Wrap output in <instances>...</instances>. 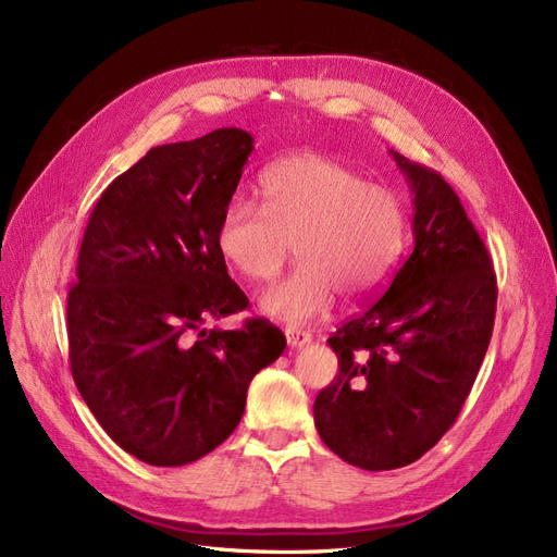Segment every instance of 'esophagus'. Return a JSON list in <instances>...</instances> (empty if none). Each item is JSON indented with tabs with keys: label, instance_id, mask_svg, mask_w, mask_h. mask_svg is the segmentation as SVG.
<instances>
[{
	"label": "esophagus",
	"instance_id": "34e87169",
	"mask_svg": "<svg viewBox=\"0 0 557 557\" xmlns=\"http://www.w3.org/2000/svg\"><path fill=\"white\" fill-rule=\"evenodd\" d=\"M284 335H286V343H289L292 347H302V345H308L310 339H312V333H310V331L294 329V326L284 329Z\"/></svg>",
	"mask_w": 557,
	"mask_h": 557
}]
</instances>
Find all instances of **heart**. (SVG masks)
Here are the masks:
<instances>
[{
	"label": "heart",
	"mask_w": 557,
	"mask_h": 557,
	"mask_svg": "<svg viewBox=\"0 0 557 557\" xmlns=\"http://www.w3.org/2000/svg\"><path fill=\"white\" fill-rule=\"evenodd\" d=\"M259 194L261 210L243 199L226 203L218 249L247 280L271 282L294 245L296 271L261 296V310L275 319L310 321L331 308L335 289L347 298L372 294L403 255L400 196L331 157L300 152L275 161Z\"/></svg>",
	"instance_id": "obj_1"
}]
</instances>
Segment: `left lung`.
<instances>
[{
  "label": "left lung",
  "instance_id": "1",
  "mask_svg": "<svg viewBox=\"0 0 557 557\" xmlns=\"http://www.w3.org/2000/svg\"><path fill=\"white\" fill-rule=\"evenodd\" d=\"M393 159L414 194V247L386 289L329 337L339 372L314 400L324 444L370 472L419 460L456 423L497 302L488 249L454 187L400 152Z\"/></svg>",
  "mask_w": 557,
  "mask_h": 557
}]
</instances>
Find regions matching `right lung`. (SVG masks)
Returning a JSON list of instances; mask_svg holds the SVG:
<instances>
[{
  "mask_svg": "<svg viewBox=\"0 0 557 557\" xmlns=\"http://www.w3.org/2000/svg\"><path fill=\"white\" fill-rule=\"evenodd\" d=\"M252 143L226 127L152 148L106 187L83 233L66 296L71 374L111 440L157 468L218 448L252 376L286 347L265 319L201 331L249 305L218 226Z\"/></svg>",
  "mask_w": 557,
  "mask_h": 557,
  "instance_id": "right-lung-1",
  "label": "right lung"
}]
</instances>
